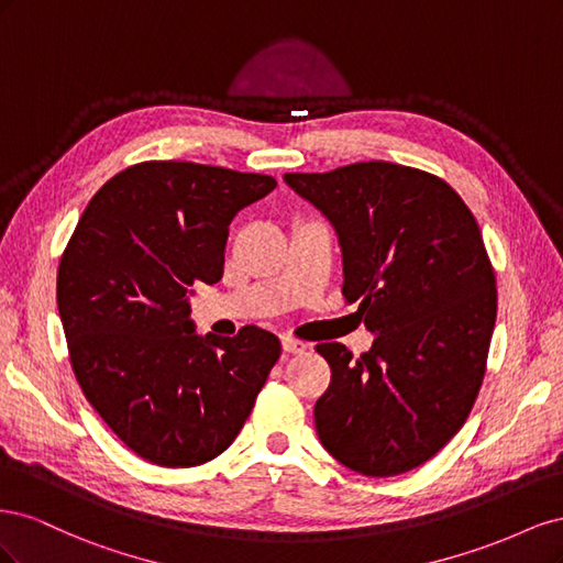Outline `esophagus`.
<instances>
[{"label":"esophagus","mask_w":563,"mask_h":563,"mask_svg":"<svg viewBox=\"0 0 563 563\" xmlns=\"http://www.w3.org/2000/svg\"><path fill=\"white\" fill-rule=\"evenodd\" d=\"M282 347H284V352H291V354H298V352H305V345L302 340H296V338H291V335H284L282 338Z\"/></svg>","instance_id":"esophagus-1"}]
</instances>
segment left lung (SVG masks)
Masks as SVG:
<instances>
[{"instance_id":"8db88e82","label":"left lung","mask_w":563,"mask_h":563,"mask_svg":"<svg viewBox=\"0 0 563 563\" xmlns=\"http://www.w3.org/2000/svg\"><path fill=\"white\" fill-rule=\"evenodd\" d=\"M284 183L329 220L343 296L360 300L373 347L317 352L331 385L314 404L321 446L364 476L413 470L463 428L496 327V275L482 230L449 183L389 162Z\"/></svg>"}]
</instances>
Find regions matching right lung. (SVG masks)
Wrapping results in <instances>:
<instances>
[{
  "label": "right lung",
  "instance_id": "add662e5",
  "mask_svg": "<svg viewBox=\"0 0 563 563\" xmlns=\"http://www.w3.org/2000/svg\"><path fill=\"white\" fill-rule=\"evenodd\" d=\"M272 176L143 162L81 213L58 267V312L84 397L152 465L195 467L240 434L277 364L279 338L197 335L195 284L223 277L232 218Z\"/></svg>",
  "mask_w": 563,
  "mask_h": 563
}]
</instances>
